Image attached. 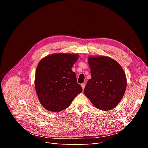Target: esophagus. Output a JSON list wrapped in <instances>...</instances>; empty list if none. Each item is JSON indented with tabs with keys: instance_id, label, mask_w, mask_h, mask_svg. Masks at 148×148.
<instances>
[{
	"instance_id": "obj_1",
	"label": "esophagus",
	"mask_w": 148,
	"mask_h": 148,
	"mask_svg": "<svg viewBox=\"0 0 148 148\" xmlns=\"http://www.w3.org/2000/svg\"><path fill=\"white\" fill-rule=\"evenodd\" d=\"M81 86H82V89H84V87H85V84H84V83H82V84H81Z\"/></svg>"
}]
</instances>
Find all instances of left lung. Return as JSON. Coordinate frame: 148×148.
<instances>
[{"label":"left lung","mask_w":148,"mask_h":148,"mask_svg":"<svg viewBox=\"0 0 148 148\" xmlns=\"http://www.w3.org/2000/svg\"><path fill=\"white\" fill-rule=\"evenodd\" d=\"M88 64L91 78L84 89V95L102 110L114 109L123 98L127 88V78L121 65L107 56H90Z\"/></svg>","instance_id":"1"}]
</instances>
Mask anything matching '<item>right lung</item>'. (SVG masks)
<instances>
[{
	"mask_svg": "<svg viewBox=\"0 0 148 148\" xmlns=\"http://www.w3.org/2000/svg\"><path fill=\"white\" fill-rule=\"evenodd\" d=\"M78 58L77 53H56L38 63L34 86L40 103L47 110L57 112L65 109L82 92L71 70Z\"/></svg>",
	"mask_w": 148,
	"mask_h": 148,
	"instance_id": "obj_1",
	"label": "right lung"
}]
</instances>
